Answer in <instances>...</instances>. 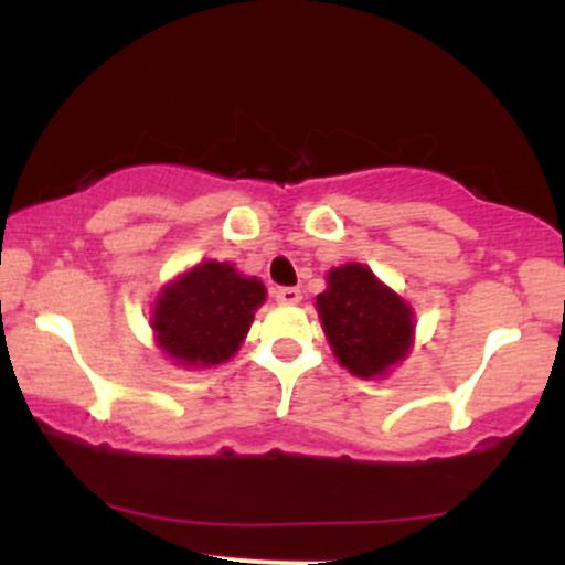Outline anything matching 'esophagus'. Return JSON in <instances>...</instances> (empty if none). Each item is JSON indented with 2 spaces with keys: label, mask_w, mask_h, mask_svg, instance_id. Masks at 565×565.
Masks as SVG:
<instances>
[{
  "label": "esophagus",
  "mask_w": 565,
  "mask_h": 565,
  "mask_svg": "<svg viewBox=\"0 0 565 565\" xmlns=\"http://www.w3.org/2000/svg\"><path fill=\"white\" fill-rule=\"evenodd\" d=\"M274 297L281 305H297L302 300V291L297 289V287H278L276 291H274Z\"/></svg>",
  "instance_id": "1"
}]
</instances>
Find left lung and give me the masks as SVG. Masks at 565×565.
<instances>
[{"label": "left lung", "mask_w": 565, "mask_h": 565, "mask_svg": "<svg viewBox=\"0 0 565 565\" xmlns=\"http://www.w3.org/2000/svg\"><path fill=\"white\" fill-rule=\"evenodd\" d=\"M316 310L337 361L355 377H382L412 348V308L361 263L329 270Z\"/></svg>", "instance_id": "obj_1"}]
</instances>
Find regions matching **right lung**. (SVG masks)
I'll return each instance as SVG.
<instances>
[{"instance_id":"right-lung-1","label":"right lung","mask_w":565,"mask_h":565,"mask_svg":"<svg viewBox=\"0 0 565 565\" xmlns=\"http://www.w3.org/2000/svg\"><path fill=\"white\" fill-rule=\"evenodd\" d=\"M265 287L231 263L206 260L167 284L153 305L159 348L183 366H217L236 355Z\"/></svg>"}]
</instances>
